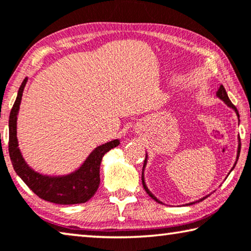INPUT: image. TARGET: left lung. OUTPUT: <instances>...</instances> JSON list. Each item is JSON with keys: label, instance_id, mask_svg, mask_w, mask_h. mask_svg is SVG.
<instances>
[{"label": "left lung", "instance_id": "left-lung-1", "mask_svg": "<svg viewBox=\"0 0 251 251\" xmlns=\"http://www.w3.org/2000/svg\"><path fill=\"white\" fill-rule=\"evenodd\" d=\"M217 96L221 99V100H224L225 102H226V105H228L230 108H232L234 111H236V114H237V116L239 117V113H238V110H237V108H236V106H234L231 101H230V99H229V97H228V95H226V89H225V87L224 86H220V88L218 89V91H217ZM239 141H240V137H239ZM240 147H241V144L239 143V145H238V154H237V161H238V158H239V154H240ZM146 162H147V155H146V158H145V161H144V165H143V172H142V183H143V186H144V189H145V191H146V193L149 194V196L152 198V199H154L155 201L156 202H158V203H162L161 201H158L156 198H155L152 193H151V191L149 190V188H147L146 186V184H145V181H144V169H145V165H146ZM236 164H237V162L234 163V165H233V168L234 166H236ZM232 168V169H233ZM232 171V170H231ZM208 197V196H206ZM206 197H204V198H202V199H200V200L199 201H197V202H200V201H202V200H204V199L206 198ZM193 203H196V202H191V203H188L186 205H191V204H193Z\"/></svg>", "mask_w": 251, "mask_h": 251}]
</instances>
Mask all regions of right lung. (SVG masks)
Wrapping results in <instances>:
<instances>
[{
	"label": "right lung",
	"instance_id": "obj_1",
	"mask_svg": "<svg viewBox=\"0 0 251 251\" xmlns=\"http://www.w3.org/2000/svg\"><path fill=\"white\" fill-rule=\"evenodd\" d=\"M26 80L27 78L20 86L9 119V153L13 169L23 182L43 200L55 204H78L87 202L96 193L100 183L99 169L102 156L111 149L118 146L119 141L114 140L96 147L80 168L68 176H48L35 172L23 160L17 138V118Z\"/></svg>",
	"mask_w": 251,
	"mask_h": 251
}]
</instances>
